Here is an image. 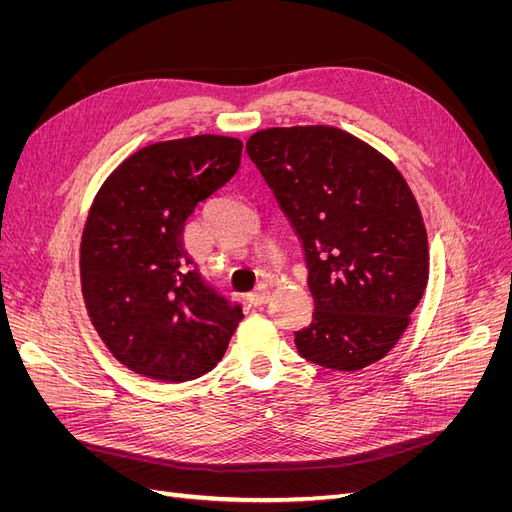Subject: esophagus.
<instances>
[{
    "label": "esophagus",
    "mask_w": 512,
    "mask_h": 512,
    "mask_svg": "<svg viewBox=\"0 0 512 512\" xmlns=\"http://www.w3.org/2000/svg\"><path fill=\"white\" fill-rule=\"evenodd\" d=\"M247 301H250L252 305H265L269 301V290L267 288H258V290L247 294Z\"/></svg>",
    "instance_id": "34e87169"
}]
</instances>
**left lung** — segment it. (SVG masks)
Wrapping results in <instances>:
<instances>
[{
  "instance_id": "8db88e82",
  "label": "left lung",
  "mask_w": 512,
  "mask_h": 512,
  "mask_svg": "<svg viewBox=\"0 0 512 512\" xmlns=\"http://www.w3.org/2000/svg\"><path fill=\"white\" fill-rule=\"evenodd\" d=\"M245 149L303 243L314 316L294 331L299 354L337 371L380 361L429 277L427 232L406 179L331 126L260 130Z\"/></svg>"
}]
</instances>
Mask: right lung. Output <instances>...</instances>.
Here are the masks:
<instances>
[{"label":"right lung","mask_w":512,"mask_h":512,"mask_svg":"<svg viewBox=\"0 0 512 512\" xmlns=\"http://www.w3.org/2000/svg\"><path fill=\"white\" fill-rule=\"evenodd\" d=\"M243 143L200 134L143 147L104 181L81 241L91 322L115 359L164 382L222 361L241 303L209 284L183 245L198 203L235 177Z\"/></svg>","instance_id":"1"}]
</instances>
